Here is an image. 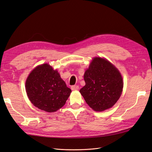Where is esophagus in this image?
<instances>
[{
  "label": "esophagus",
  "instance_id": "obj_1",
  "mask_svg": "<svg viewBox=\"0 0 152 152\" xmlns=\"http://www.w3.org/2000/svg\"><path fill=\"white\" fill-rule=\"evenodd\" d=\"M79 87L78 86H72L71 87V89H72V91H77V90L79 89Z\"/></svg>",
  "mask_w": 152,
  "mask_h": 152
}]
</instances>
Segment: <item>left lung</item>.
I'll return each instance as SVG.
<instances>
[{"mask_svg": "<svg viewBox=\"0 0 152 152\" xmlns=\"http://www.w3.org/2000/svg\"><path fill=\"white\" fill-rule=\"evenodd\" d=\"M84 79L86 85L80 93L94 111L103 112L112 108L121 97L124 85L122 75L106 59L94 58Z\"/></svg>", "mask_w": 152, "mask_h": 152, "instance_id": "8db88e82", "label": "left lung"}]
</instances>
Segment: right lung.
<instances>
[{"instance_id":"obj_1","label":"right lung","mask_w":152,"mask_h":152,"mask_svg":"<svg viewBox=\"0 0 152 152\" xmlns=\"http://www.w3.org/2000/svg\"><path fill=\"white\" fill-rule=\"evenodd\" d=\"M25 87L31 103L47 112H54L63 107L72 92L58 72L48 63L39 65L31 72Z\"/></svg>"}]
</instances>
